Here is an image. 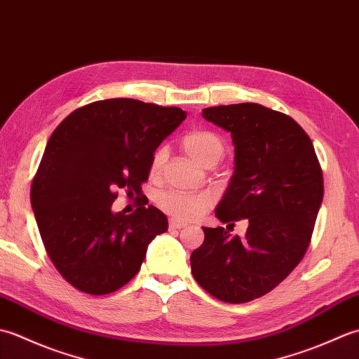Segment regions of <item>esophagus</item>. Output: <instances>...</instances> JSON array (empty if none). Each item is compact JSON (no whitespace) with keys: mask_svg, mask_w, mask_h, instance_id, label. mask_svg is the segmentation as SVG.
I'll use <instances>...</instances> for the list:
<instances>
[{"mask_svg":"<svg viewBox=\"0 0 359 359\" xmlns=\"http://www.w3.org/2000/svg\"><path fill=\"white\" fill-rule=\"evenodd\" d=\"M187 224L184 222H175V220H171L170 222V230H180V228H185Z\"/></svg>","mask_w":359,"mask_h":359,"instance_id":"34e87169","label":"esophagus"}]
</instances>
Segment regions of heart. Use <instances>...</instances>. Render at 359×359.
Masks as SVG:
<instances>
[{
  "mask_svg": "<svg viewBox=\"0 0 359 359\" xmlns=\"http://www.w3.org/2000/svg\"><path fill=\"white\" fill-rule=\"evenodd\" d=\"M182 148L187 154L203 168H215L226 152V143L222 137L211 131L189 133L182 140ZM168 158V149L158 147L151 156L149 172L152 177L162 174ZM158 208L180 222H188L201 217L210 208L211 199L207 194L166 191L157 196Z\"/></svg>",
  "mask_w": 359,
  "mask_h": 359,
  "instance_id": "heart-1",
  "label": "heart"
}]
</instances>
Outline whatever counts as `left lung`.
Returning <instances> with one entry per match:
<instances>
[{
    "instance_id": "8db88e82",
    "label": "left lung",
    "mask_w": 359,
    "mask_h": 359,
    "mask_svg": "<svg viewBox=\"0 0 359 359\" xmlns=\"http://www.w3.org/2000/svg\"><path fill=\"white\" fill-rule=\"evenodd\" d=\"M202 116L231 133L236 152L216 216L231 226L247 219L248 228L241 239L224 226H205L191 271L219 301L243 304L271 292L302 261L323 202V170L310 137L287 114L239 103Z\"/></svg>"
}]
</instances>
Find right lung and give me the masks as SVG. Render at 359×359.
<instances>
[{"instance_id": "add662e5", "label": "right lung", "mask_w": 359, "mask_h": 359, "mask_svg": "<svg viewBox=\"0 0 359 359\" xmlns=\"http://www.w3.org/2000/svg\"><path fill=\"white\" fill-rule=\"evenodd\" d=\"M187 114L134 98H108L72 111L46 144L30 188L44 248L83 293L117 292L137 273L149 242L168 230L142 185L152 152ZM118 189L140 199L125 217L110 211Z\"/></svg>"}]
</instances>
